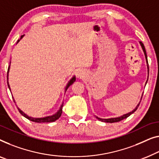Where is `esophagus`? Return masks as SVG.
I'll return each instance as SVG.
<instances>
[{
  "label": "esophagus",
  "mask_w": 159,
  "mask_h": 159,
  "mask_svg": "<svg viewBox=\"0 0 159 159\" xmlns=\"http://www.w3.org/2000/svg\"><path fill=\"white\" fill-rule=\"evenodd\" d=\"M76 75H77V77H81V72H77V73H76Z\"/></svg>",
  "instance_id": "esophagus-1"
}]
</instances>
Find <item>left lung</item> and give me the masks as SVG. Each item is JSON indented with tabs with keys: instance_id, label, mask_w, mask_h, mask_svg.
Returning <instances> with one entry per match:
<instances>
[{
	"instance_id": "obj_1",
	"label": "left lung",
	"mask_w": 159,
	"mask_h": 159,
	"mask_svg": "<svg viewBox=\"0 0 159 159\" xmlns=\"http://www.w3.org/2000/svg\"><path fill=\"white\" fill-rule=\"evenodd\" d=\"M139 43H140V45L141 46V48H142L143 51L144 55H145V58H146V64H147V69H148V79H147V81H148V80L149 68H148V59H147V54H146V49H145V47H144L143 43L142 42H141V41H140ZM147 81H146V83H147ZM142 97H143V94H142V96H141V100H140V102H139V104L137 105V106L135 107V108L134 110H133L132 111H131V112H128V113L123 115V116H120V117H116V118H98V116H95L96 117V118H98V119L99 120H100V121H102V122H105V123H116V122H119V121H120V120H123V119H125V118H127L128 117H129L131 114H133V112H134L135 111V110H136L138 109V107H139V105H140V103H141V101Z\"/></svg>"
}]
</instances>
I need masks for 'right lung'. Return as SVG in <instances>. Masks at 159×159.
<instances>
[{
  "label": "right lung",
  "mask_w": 159,
  "mask_h": 159,
  "mask_svg": "<svg viewBox=\"0 0 159 159\" xmlns=\"http://www.w3.org/2000/svg\"><path fill=\"white\" fill-rule=\"evenodd\" d=\"M24 35H22L21 36H20V39L18 40L17 43L20 39H21L24 37ZM10 66H11V61H10V65H9V67L8 69V73H7V83H8V87L9 89H10V91H11V87H10V84H9V82H8V73H9V70H10ZM75 80H76L75 76H73V77L70 79V81L68 82V83L66 84V87H65V93H66V89H68V87H70V85H72L73 83H74V82H75ZM11 95H12V93H11ZM13 101H14V102L16 103V101L14 100V98H13ZM16 106H17V105H16ZM62 107H63V103L61 105L60 107H59V109L58 110V111H57L56 113H54V115H52V116H45V117H42V118H34V117L29 116L28 115L25 113L24 111H22V110H20V108L18 107V106H17V108H18V111H19L20 113L23 116H24L25 118H27L28 120H29L35 122V123H50V122L56 121L57 119H59V118H60L61 115V113H62Z\"/></svg>",
  "instance_id": "obj_1"
}]
</instances>
